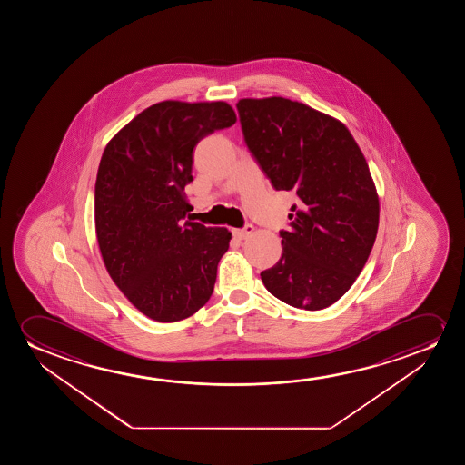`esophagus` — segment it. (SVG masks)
<instances>
[{
	"instance_id": "obj_1",
	"label": "esophagus",
	"mask_w": 465,
	"mask_h": 465,
	"mask_svg": "<svg viewBox=\"0 0 465 465\" xmlns=\"http://www.w3.org/2000/svg\"><path fill=\"white\" fill-rule=\"evenodd\" d=\"M252 232H254V227H252L251 223H248L244 229L233 230V235H235L238 240H246L248 236L252 235Z\"/></svg>"
}]
</instances>
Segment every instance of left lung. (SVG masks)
<instances>
[{
  "label": "left lung",
  "instance_id": "1",
  "mask_svg": "<svg viewBox=\"0 0 465 465\" xmlns=\"http://www.w3.org/2000/svg\"><path fill=\"white\" fill-rule=\"evenodd\" d=\"M242 134L276 191H293L282 255L262 281L287 305L316 312L348 292L375 244L380 200L343 122L282 96L236 103Z\"/></svg>",
  "mask_w": 465,
  "mask_h": 465
}]
</instances>
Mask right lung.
Wrapping results in <instances>:
<instances>
[{"label": "right lung", "instance_id": "add662e5", "mask_svg": "<svg viewBox=\"0 0 465 465\" xmlns=\"http://www.w3.org/2000/svg\"><path fill=\"white\" fill-rule=\"evenodd\" d=\"M236 122L225 102L155 103L103 153L95 183L98 248L128 302L157 322L189 318L210 300L232 240L223 227L185 221L198 141Z\"/></svg>", "mask_w": 465, "mask_h": 465}]
</instances>
